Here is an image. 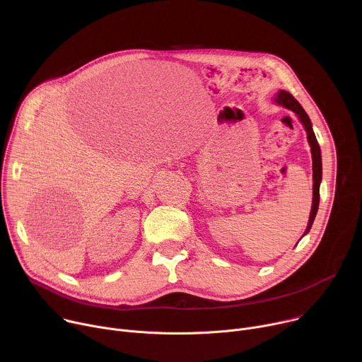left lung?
Returning <instances> with one entry per match:
<instances>
[{"instance_id": "8db88e82", "label": "left lung", "mask_w": 362, "mask_h": 362, "mask_svg": "<svg viewBox=\"0 0 362 362\" xmlns=\"http://www.w3.org/2000/svg\"><path fill=\"white\" fill-rule=\"evenodd\" d=\"M275 101L278 103L279 106H284L285 109L292 110L300 120V123L303 124L305 130H306V137H308V143L311 146V154H313V177H314V197H313V209L311 214H309V222L308 226L305 229L306 235L309 230H311V226L314 223V219L317 216L318 212V206H320V185L322 180V160H321V148L320 144L317 141L315 133L313 130V123L309 120L308 115L305 113V110L302 109V106L299 103L293 98V95L285 90H281L276 97Z\"/></svg>"}]
</instances>
